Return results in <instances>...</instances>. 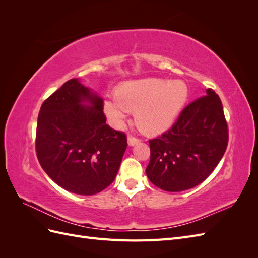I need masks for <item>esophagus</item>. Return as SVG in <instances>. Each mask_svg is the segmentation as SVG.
Wrapping results in <instances>:
<instances>
[{"label":"esophagus","instance_id":"esophagus-1","mask_svg":"<svg viewBox=\"0 0 258 258\" xmlns=\"http://www.w3.org/2000/svg\"><path fill=\"white\" fill-rule=\"evenodd\" d=\"M139 142H140V139L135 138V137H132V136H129V137H128V144H129L130 146H134V145L138 144Z\"/></svg>","mask_w":258,"mask_h":258}]
</instances>
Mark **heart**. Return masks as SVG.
Masks as SVG:
<instances>
[{"mask_svg": "<svg viewBox=\"0 0 258 258\" xmlns=\"http://www.w3.org/2000/svg\"><path fill=\"white\" fill-rule=\"evenodd\" d=\"M188 88L182 81H166L156 77L124 82L116 87L114 101H106L107 116L116 123L135 113L138 128L146 135L168 130L184 108Z\"/></svg>", "mask_w": 258, "mask_h": 258, "instance_id": "1", "label": "heart"}]
</instances>
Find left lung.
Wrapping results in <instances>:
<instances>
[{"label": "left lung", "instance_id": "8db88e82", "mask_svg": "<svg viewBox=\"0 0 258 258\" xmlns=\"http://www.w3.org/2000/svg\"><path fill=\"white\" fill-rule=\"evenodd\" d=\"M150 181L167 191L199 185L213 172L228 144V126L222 101L211 88L179 114L174 124L150 140Z\"/></svg>", "mask_w": 258, "mask_h": 258}]
</instances>
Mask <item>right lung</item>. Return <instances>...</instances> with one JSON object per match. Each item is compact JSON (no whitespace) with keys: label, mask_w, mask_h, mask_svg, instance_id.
<instances>
[{"label":"right lung","mask_w":258,"mask_h":258,"mask_svg":"<svg viewBox=\"0 0 258 258\" xmlns=\"http://www.w3.org/2000/svg\"><path fill=\"white\" fill-rule=\"evenodd\" d=\"M103 105L95 92L72 79L41 106L37 159L52 181L68 191L84 196L98 194L112 184L118 172L127 137L106 123Z\"/></svg>","instance_id":"add662e5"}]
</instances>
